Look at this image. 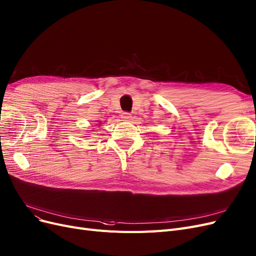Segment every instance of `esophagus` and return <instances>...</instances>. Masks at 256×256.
Masks as SVG:
<instances>
[{
  "instance_id": "1",
  "label": "esophagus",
  "mask_w": 256,
  "mask_h": 256,
  "mask_svg": "<svg viewBox=\"0 0 256 256\" xmlns=\"http://www.w3.org/2000/svg\"><path fill=\"white\" fill-rule=\"evenodd\" d=\"M131 114L130 113H128V112H124L122 114V118L124 120H131Z\"/></svg>"
}]
</instances>
